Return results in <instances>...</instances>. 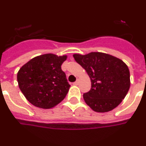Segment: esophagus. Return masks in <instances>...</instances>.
Returning a JSON list of instances; mask_svg holds the SVG:
<instances>
[{
    "mask_svg": "<svg viewBox=\"0 0 146 146\" xmlns=\"http://www.w3.org/2000/svg\"><path fill=\"white\" fill-rule=\"evenodd\" d=\"M79 79H77L75 82H73V84H75V85H78V84H79Z\"/></svg>",
    "mask_w": 146,
    "mask_h": 146,
    "instance_id": "esophagus-1",
    "label": "esophagus"
}]
</instances>
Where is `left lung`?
<instances>
[{
  "mask_svg": "<svg viewBox=\"0 0 146 146\" xmlns=\"http://www.w3.org/2000/svg\"><path fill=\"white\" fill-rule=\"evenodd\" d=\"M73 58L88 73L91 88L83 94L86 104L96 112H108L117 107L130 88L128 66L119 58L103 52L74 54Z\"/></svg>",
  "mask_w": 146,
  "mask_h": 146,
  "instance_id": "obj_1",
  "label": "left lung"
}]
</instances>
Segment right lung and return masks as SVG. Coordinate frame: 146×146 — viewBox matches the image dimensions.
I'll use <instances>...</instances> for the list:
<instances>
[{"label":"right lung","mask_w":146,"mask_h":146,"mask_svg":"<svg viewBox=\"0 0 146 146\" xmlns=\"http://www.w3.org/2000/svg\"><path fill=\"white\" fill-rule=\"evenodd\" d=\"M67 56L44 54L22 66L17 75L20 90L36 107L48 109L64 99L70 87L62 70Z\"/></svg>","instance_id":"right-lung-1"}]
</instances>
